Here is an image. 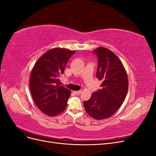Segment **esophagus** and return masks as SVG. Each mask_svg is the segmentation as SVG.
I'll return each mask as SVG.
<instances>
[{
    "label": "esophagus",
    "instance_id": "obj_1",
    "mask_svg": "<svg viewBox=\"0 0 156 156\" xmlns=\"http://www.w3.org/2000/svg\"><path fill=\"white\" fill-rule=\"evenodd\" d=\"M73 93L75 94V95H79V94H80L81 93V90H78V91H73Z\"/></svg>",
    "mask_w": 156,
    "mask_h": 156
}]
</instances>
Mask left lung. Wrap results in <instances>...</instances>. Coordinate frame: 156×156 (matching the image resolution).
I'll use <instances>...</instances> for the list:
<instances>
[{
    "instance_id": "1",
    "label": "left lung",
    "mask_w": 156,
    "mask_h": 156,
    "mask_svg": "<svg viewBox=\"0 0 156 156\" xmlns=\"http://www.w3.org/2000/svg\"><path fill=\"white\" fill-rule=\"evenodd\" d=\"M98 58L96 77L101 89L84 101L87 114L96 120L107 119L120 107L128 90V79L123 64L110 50L98 48L92 51Z\"/></svg>"
}]
</instances>
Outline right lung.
<instances>
[{
  "label": "right lung",
  "instance_id": "obj_1",
  "mask_svg": "<svg viewBox=\"0 0 156 156\" xmlns=\"http://www.w3.org/2000/svg\"><path fill=\"white\" fill-rule=\"evenodd\" d=\"M75 51L55 48L47 51L37 60L30 79V90L34 101L44 114L54 116L67 106L71 91L59 85L61 74Z\"/></svg>",
  "mask_w": 156,
  "mask_h": 156
}]
</instances>
